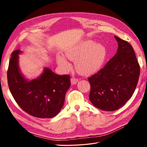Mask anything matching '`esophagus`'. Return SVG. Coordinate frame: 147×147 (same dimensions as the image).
Wrapping results in <instances>:
<instances>
[{
  "instance_id": "34e87169",
  "label": "esophagus",
  "mask_w": 147,
  "mask_h": 147,
  "mask_svg": "<svg viewBox=\"0 0 147 147\" xmlns=\"http://www.w3.org/2000/svg\"><path fill=\"white\" fill-rule=\"evenodd\" d=\"M70 81H71V83H72V84H75L78 82V79L76 78L75 77H72L71 78Z\"/></svg>"
}]
</instances>
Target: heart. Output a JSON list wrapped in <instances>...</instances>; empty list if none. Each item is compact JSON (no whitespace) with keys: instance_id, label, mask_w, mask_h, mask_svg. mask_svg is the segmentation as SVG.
Masks as SVG:
<instances>
[{"instance_id":"b5f03b06","label":"heart","mask_w":147,"mask_h":147,"mask_svg":"<svg viewBox=\"0 0 147 147\" xmlns=\"http://www.w3.org/2000/svg\"><path fill=\"white\" fill-rule=\"evenodd\" d=\"M68 58L75 63L78 72L87 74L96 72L103 65L107 56L105 47L94 41L83 42L66 51ZM57 64L65 71L70 68V64L63 56L57 57Z\"/></svg>"}]
</instances>
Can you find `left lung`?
<instances>
[{
	"mask_svg": "<svg viewBox=\"0 0 147 147\" xmlns=\"http://www.w3.org/2000/svg\"><path fill=\"white\" fill-rule=\"evenodd\" d=\"M117 53L98 72L89 77V96L96 108L117 110L131 99L140 75V65L133 48L127 41L115 36Z\"/></svg>",
	"mask_w": 147,
	"mask_h": 147,
	"instance_id": "obj_1",
	"label": "left lung"
}]
</instances>
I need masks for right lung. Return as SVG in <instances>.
I'll use <instances>...</instances> for the list:
<instances>
[{"instance_id": "add662e5", "label": "right lung", "mask_w": 147, "mask_h": 147, "mask_svg": "<svg viewBox=\"0 0 147 147\" xmlns=\"http://www.w3.org/2000/svg\"><path fill=\"white\" fill-rule=\"evenodd\" d=\"M13 51L8 65L7 80L13 98L24 112L40 118L55 117L63 108L65 93L70 86L69 75H59L45 68L38 78L29 81L21 74L18 55Z\"/></svg>"}]
</instances>
